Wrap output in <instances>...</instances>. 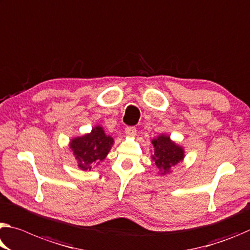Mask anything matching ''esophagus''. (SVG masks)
<instances>
[{
  "mask_svg": "<svg viewBox=\"0 0 250 250\" xmlns=\"http://www.w3.org/2000/svg\"><path fill=\"white\" fill-rule=\"evenodd\" d=\"M125 132L126 136L134 137L137 133V129H136V126H126V128L125 129Z\"/></svg>",
  "mask_w": 250,
  "mask_h": 250,
  "instance_id": "1",
  "label": "esophagus"
}]
</instances>
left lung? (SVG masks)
Returning a JSON list of instances; mask_svg holds the SVG:
<instances>
[{
  "mask_svg": "<svg viewBox=\"0 0 250 250\" xmlns=\"http://www.w3.org/2000/svg\"><path fill=\"white\" fill-rule=\"evenodd\" d=\"M152 145L154 146L152 159L157 168L161 170V175L168 173L172 166H176L184 159V149L170 140V137L161 134L152 140Z\"/></svg>",
  "mask_w": 250,
  "mask_h": 250,
  "instance_id": "obj_1",
  "label": "left lung"
}]
</instances>
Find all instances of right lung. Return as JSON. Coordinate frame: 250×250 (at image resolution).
Segmentation results:
<instances>
[{"label": "right lung", "mask_w": 250, "mask_h": 250, "mask_svg": "<svg viewBox=\"0 0 250 250\" xmlns=\"http://www.w3.org/2000/svg\"><path fill=\"white\" fill-rule=\"evenodd\" d=\"M112 145V138L106 136L102 126L98 125L91 133L71 140L70 148L78 161V167L82 170H91L94 165L104 159Z\"/></svg>", "instance_id": "right-lung-1"}]
</instances>
